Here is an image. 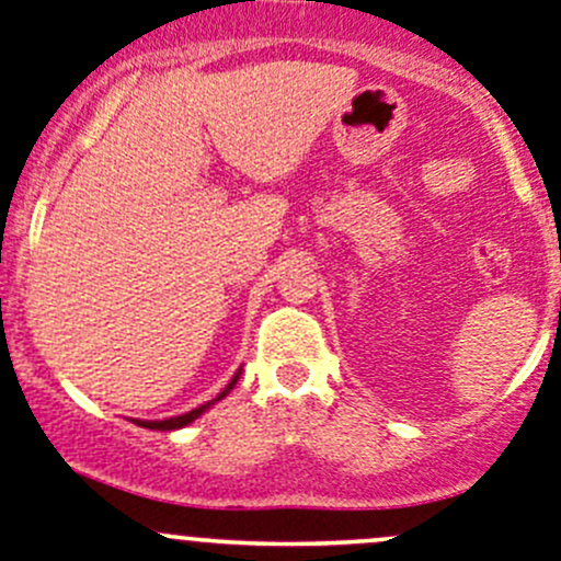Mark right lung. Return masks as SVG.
Segmentation results:
<instances>
[{
  "label": "right lung",
  "mask_w": 561,
  "mask_h": 561,
  "mask_svg": "<svg viewBox=\"0 0 561 561\" xmlns=\"http://www.w3.org/2000/svg\"><path fill=\"white\" fill-rule=\"evenodd\" d=\"M239 376H241V368L236 370L233 374V379L228 381V387L222 389L220 394H217L215 400H209V403H204V405H198V409H193V411H187V414H180V416H169V420H156V422H147V420H134L139 424V427H147V430H161V433H167V430H180V427H185V424H191V422H196L198 416L204 414L206 409H209V405H215L217 400H222L226 398L228 392H231V389L236 387V381H239Z\"/></svg>",
  "instance_id": "obj_1"
}]
</instances>
